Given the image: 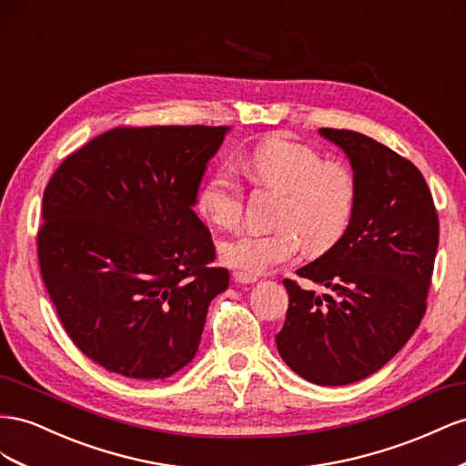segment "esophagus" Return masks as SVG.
Listing matches in <instances>:
<instances>
[{
  "label": "esophagus",
  "instance_id": "34e87169",
  "mask_svg": "<svg viewBox=\"0 0 466 466\" xmlns=\"http://www.w3.org/2000/svg\"><path fill=\"white\" fill-rule=\"evenodd\" d=\"M232 279H234V283H240V285H251V283L258 281L256 275H248L244 271H234Z\"/></svg>",
  "mask_w": 466,
  "mask_h": 466
}]
</instances>
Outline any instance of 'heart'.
<instances>
[{
	"label": "heart",
	"mask_w": 466,
	"mask_h": 466,
	"mask_svg": "<svg viewBox=\"0 0 466 466\" xmlns=\"http://www.w3.org/2000/svg\"><path fill=\"white\" fill-rule=\"evenodd\" d=\"M251 179L281 191L271 232H248L220 246V259L238 271L261 275L289 261L300 246L310 254L329 249L351 220L357 183L339 162H324L307 144L285 137L258 142L244 159ZM242 183L228 166L217 167L198 191V210L218 228L232 230L242 218Z\"/></svg>",
	"instance_id": "obj_1"
}]
</instances>
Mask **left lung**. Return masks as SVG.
<instances>
[{"instance_id":"obj_1","label":"left lung","mask_w":466,"mask_h":466,"mask_svg":"<svg viewBox=\"0 0 466 466\" xmlns=\"http://www.w3.org/2000/svg\"><path fill=\"white\" fill-rule=\"evenodd\" d=\"M318 135L348 156L355 208L339 240L297 269L328 292L283 281L289 310L275 343L302 379L341 387L387 365L420 326L440 220L428 183L406 157L353 130Z\"/></svg>"}]
</instances>
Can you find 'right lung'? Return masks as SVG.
I'll return each instance as SVG.
<instances>
[{"label":"right lung","instance_id":"obj_1","mask_svg":"<svg viewBox=\"0 0 466 466\" xmlns=\"http://www.w3.org/2000/svg\"><path fill=\"white\" fill-rule=\"evenodd\" d=\"M230 127L113 128L62 162L43 197L38 261L68 336L138 380L189 365L230 273L195 215Z\"/></svg>","mask_w":466,"mask_h":466}]
</instances>
